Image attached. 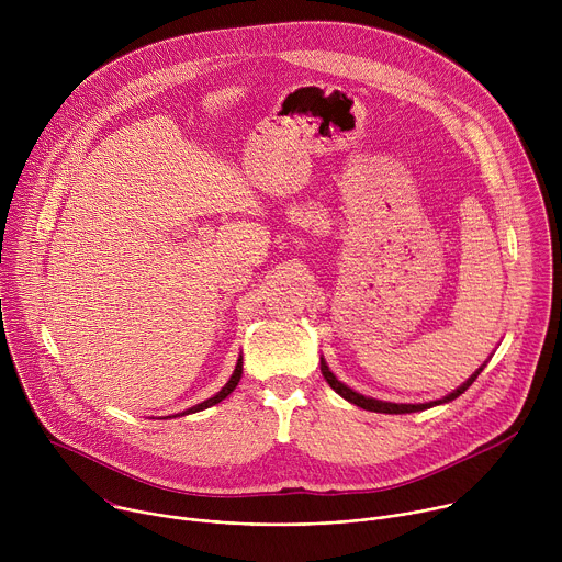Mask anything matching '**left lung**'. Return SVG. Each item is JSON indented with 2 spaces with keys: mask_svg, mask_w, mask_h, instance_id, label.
<instances>
[{
  "mask_svg": "<svg viewBox=\"0 0 562 562\" xmlns=\"http://www.w3.org/2000/svg\"><path fill=\"white\" fill-rule=\"evenodd\" d=\"M319 371H323L325 380L329 382V386H331L336 393H340L345 400H349V403H353V405L360 407V409L375 412V414H414V412H423V409H429V407L449 403V400H456L460 393H464V391L471 386V382L477 378V373L483 371V369H477V371H475L462 386H458L453 393L445 395L442 400H434V403H427V405H395V403H382V400H375V397H367V395H362V393H356L353 389H349L347 384H342V382L329 371V367H327L325 360H319Z\"/></svg>",
  "mask_w": 562,
  "mask_h": 562,
  "instance_id": "8db88e82",
  "label": "left lung"
}]
</instances>
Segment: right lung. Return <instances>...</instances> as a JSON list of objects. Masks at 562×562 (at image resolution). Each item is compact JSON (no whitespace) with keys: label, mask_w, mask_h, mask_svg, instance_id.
I'll return each mask as SVG.
<instances>
[{"label":"right lung","mask_w":562,"mask_h":562,"mask_svg":"<svg viewBox=\"0 0 562 562\" xmlns=\"http://www.w3.org/2000/svg\"><path fill=\"white\" fill-rule=\"evenodd\" d=\"M239 378H243V356H239V360H237V364H235V371H233V375H231V380L222 386V391H217L213 397H209V400H204V403H200V405H195V407H191V409H187L182 416H187V414H195V412H202V409H209V407H213V405H217L220 400H224L235 386H237V382H239Z\"/></svg>","instance_id":"1"}]
</instances>
